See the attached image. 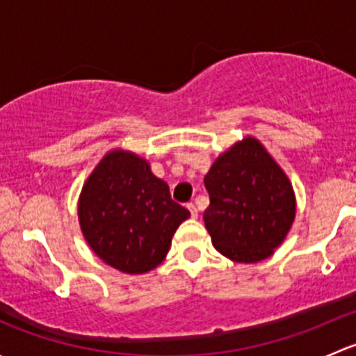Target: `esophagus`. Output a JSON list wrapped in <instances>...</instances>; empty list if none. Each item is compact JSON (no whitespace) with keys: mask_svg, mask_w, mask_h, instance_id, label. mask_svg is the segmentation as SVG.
<instances>
[{"mask_svg":"<svg viewBox=\"0 0 356 356\" xmlns=\"http://www.w3.org/2000/svg\"><path fill=\"white\" fill-rule=\"evenodd\" d=\"M186 207H188V210L191 211V217H193V218L198 217V208L195 207V203H188V204H186Z\"/></svg>","mask_w":356,"mask_h":356,"instance_id":"esophagus-1","label":"esophagus"}]
</instances>
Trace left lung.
Segmentation results:
<instances>
[{
    "label": "left lung",
    "instance_id": "8db88e82",
    "mask_svg": "<svg viewBox=\"0 0 356 356\" xmlns=\"http://www.w3.org/2000/svg\"><path fill=\"white\" fill-rule=\"evenodd\" d=\"M204 188L210 207L204 227L215 250L238 264H257L284 241L296 215L288 175L258 139L246 136L222 153Z\"/></svg>",
    "mask_w": 356,
    "mask_h": 356
}]
</instances>
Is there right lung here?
Listing matches in <instances>:
<instances>
[{
	"instance_id": "add662e5",
	"label": "right lung",
	"mask_w": 356,
	"mask_h": 356,
	"mask_svg": "<svg viewBox=\"0 0 356 356\" xmlns=\"http://www.w3.org/2000/svg\"><path fill=\"white\" fill-rule=\"evenodd\" d=\"M79 224L91 250L125 274L153 270L172 236L191 217L170 198L168 184L136 153L113 149L96 165L79 196Z\"/></svg>"
}]
</instances>
